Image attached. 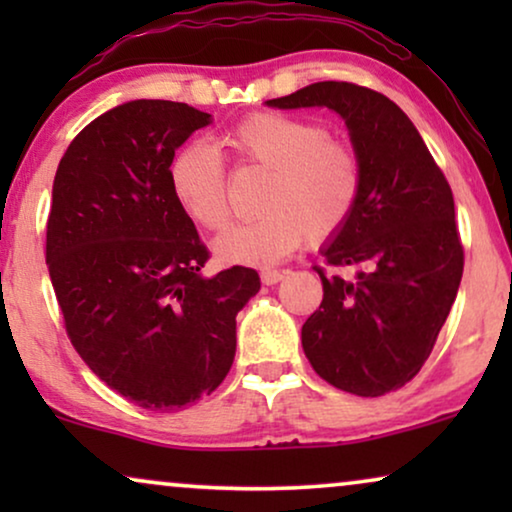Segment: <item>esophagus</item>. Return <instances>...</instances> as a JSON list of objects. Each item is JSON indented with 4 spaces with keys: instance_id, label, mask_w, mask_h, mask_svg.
<instances>
[{
    "instance_id": "obj_1",
    "label": "esophagus",
    "mask_w": 512,
    "mask_h": 512,
    "mask_svg": "<svg viewBox=\"0 0 512 512\" xmlns=\"http://www.w3.org/2000/svg\"><path fill=\"white\" fill-rule=\"evenodd\" d=\"M282 277H284L282 270H261V282L268 286L282 282Z\"/></svg>"
}]
</instances>
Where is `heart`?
Instances as JSON below:
<instances>
[{
    "mask_svg": "<svg viewBox=\"0 0 512 512\" xmlns=\"http://www.w3.org/2000/svg\"><path fill=\"white\" fill-rule=\"evenodd\" d=\"M226 144L242 163L272 172L263 216L237 223L216 237L214 251L226 263L270 265L293 254L305 237L326 244L338 237L361 202L359 151L331 137L310 118L254 111L226 132ZM170 188L188 219L207 230L228 223V172L212 144H181L170 160Z\"/></svg>",
    "mask_w": 512,
    "mask_h": 512,
    "instance_id": "obj_1",
    "label": "heart"
}]
</instances>
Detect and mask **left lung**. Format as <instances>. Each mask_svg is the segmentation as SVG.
Segmentation results:
<instances>
[{"label": "left lung", "instance_id": "obj_1", "mask_svg": "<svg viewBox=\"0 0 512 512\" xmlns=\"http://www.w3.org/2000/svg\"><path fill=\"white\" fill-rule=\"evenodd\" d=\"M270 107H328L345 118L363 163L352 221L314 265L324 286L303 324V349L321 380L354 396H384L429 359L464 272V244L445 174L389 97L347 81H319ZM357 272L342 278L337 270Z\"/></svg>", "mask_w": 512, "mask_h": 512}]
</instances>
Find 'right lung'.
Segmentation results:
<instances>
[{
  "label": "right lung",
  "instance_id": "1",
  "mask_svg": "<svg viewBox=\"0 0 512 512\" xmlns=\"http://www.w3.org/2000/svg\"><path fill=\"white\" fill-rule=\"evenodd\" d=\"M209 114L135 100L72 139L53 181L46 263L67 338L144 410L209 396L235 359V317L261 289L242 265L205 277L209 249L174 200L170 160Z\"/></svg>",
  "mask_w": 512,
  "mask_h": 512
}]
</instances>
